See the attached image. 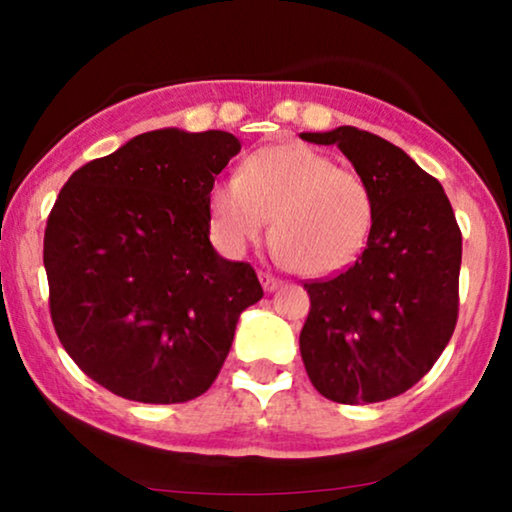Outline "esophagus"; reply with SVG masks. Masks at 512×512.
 Instances as JSON below:
<instances>
[{
  "label": "esophagus",
  "mask_w": 512,
  "mask_h": 512,
  "mask_svg": "<svg viewBox=\"0 0 512 512\" xmlns=\"http://www.w3.org/2000/svg\"><path fill=\"white\" fill-rule=\"evenodd\" d=\"M260 281H262L264 291H274V289H279V284H281V279H276V276H274V274H269V272H260Z\"/></svg>",
  "instance_id": "34e87169"
}]
</instances>
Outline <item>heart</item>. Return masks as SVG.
Masks as SVG:
<instances>
[{
	"instance_id": "obj_1",
	"label": "heart",
	"mask_w": 512,
	"mask_h": 512,
	"mask_svg": "<svg viewBox=\"0 0 512 512\" xmlns=\"http://www.w3.org/2000/svg\"><path fill=\"white\" fill-rule=\"evenodd\" d=\"M274 216L272 238L293 272H344L366 250L375 199L356 170L303 144L264 146L243 173L223 175L209 190L216 243L240 255L260 243Z\"/></svg>"
}]
</instances>
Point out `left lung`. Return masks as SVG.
Wrapping results in <instances>:
<instances>
[{"mask_svg":"<svg viewBox=\"0 0 512 512\" xmlns=\"http://www.w3.org/2000/svg\"><path fill=\"white\" fill-rule=\"evenodd\" d=\"M301 139L337 144L375 199L361 257L337 276L303 284L310 296L301 330L305 370L332 402H383L419 383L455 332L460 226L443 185L383 137L337 127Z\"/></svg>","mask_w":512,"mask_h":512,"instance_id":"obj_1","label":"left lung"}]
</instances>
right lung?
I'll use <instances>...</instances> for the list:
<instances>
[{"label": "right lung", "instance_id": "add662e5", "mask_svg": "<svg viewBox=\"0 0 512 512\" xmlns=\"http://www.w3.org/2000/svg\"><path fill=\"white\" fill-rule=\"evenodd\" d=\"M238 151L219 129H156L74 170L57 195L43 248L52 325L113 395H204L262 298L255 269L209 243V190Z\"/></svg>", "mask_w": 512, "mask_h": 512}]
</instances>
